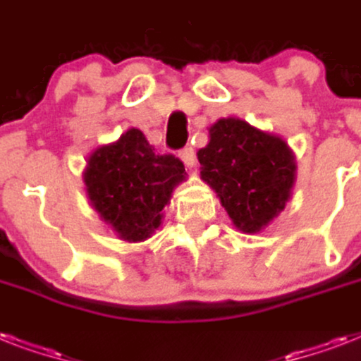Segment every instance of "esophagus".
Masks as SVG:
<instances>
[{
    "mask_svg": "<svg viewBox=\"0 0 361 361\" xmlns=\"http://www.w3.org/2000/svg\"><path fill=\"white\" fill-rule=\"evenodd\" d=\"M180 159L183 161V164H185L187 169H192V166L197 164V153H195L192 147H183L180 152Z\"/></svg>",
    "mask_w": 361,
    "mask_h": 361,
    "instance_id": "34e87169",
    "label": "esophagus"
}]
</instances>
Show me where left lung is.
Segmentation results:
<instances>
[{"label":"left lung","instance_id":"left-lung-1","mask_svg":"<svg viewBox=\"0 0 361 361\" xmlns=\"http://www.w3.org/2000/svg\"><path fill=\"white\" fill-rule=\"evenodd\" d=\"M204 181L214 187L234 225L255 234L290 198L296 164L279 136L266 135L236 118L209 127L208 146L198 149Z\"/></svg>","mask_w":361,"mask_h":361}]
</instances>
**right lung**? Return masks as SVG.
<instances>
[{"instance_id": "right-lung-1", "label": "right lung", "mask_w": 361, "mask_h": 361, "mask_svg": "<svg viewBox=\"0 0 361 361\" xmlns=\"http://www.w3.org/2000/svg\"><path fill=\"white\" fill-rule=\"evenodd\" d=\"M183 180L180 159L155 153L138 129L93 152L84 174L93 208L125 241L152 236L174 187Z\"/></svg>"}]
</instances>
